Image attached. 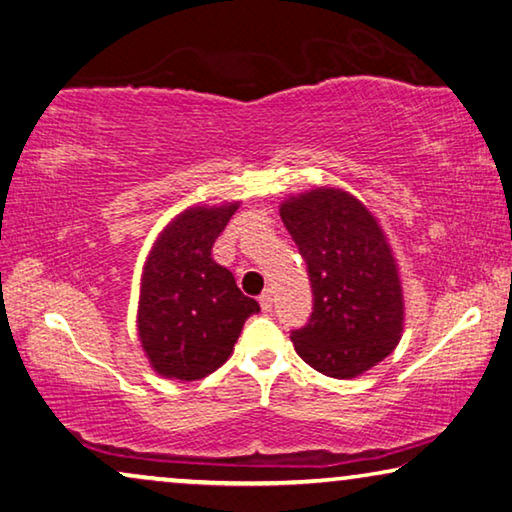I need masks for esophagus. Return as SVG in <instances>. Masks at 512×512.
<instances>
[{"instance_id":"obj_1","label":"esophagus","mask_w":512,"mask_h":512,"mask_svg":"<svg viewBox=\"0 0 512 512\" xmlns=\"http://www.w3.org/2000/svg\"><path fill=\"white\" fill-rule=\"evenodd\" d=\"M258 302H261V309L263 311H270L272 309V293L270 291H265L261 298H258Z\"/></svg>"}]
</instances>
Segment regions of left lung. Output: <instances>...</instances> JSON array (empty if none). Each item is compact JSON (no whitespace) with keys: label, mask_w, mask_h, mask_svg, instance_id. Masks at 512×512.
Returning a JSON list of instances; mask_svg holds the SVG:
<instances>
[{"label":"left lung","mask_w":512,"mask_h":512,"mask_svg":"<svg viewBox=\"0 0 512 512\" xmlns=\"http://www.w3.org/2000/svg\"><path fill=\"white\" fill-rule=\"evenodd\" d=\"M281 221L305 258L314 311L291 332L295 351L332 379H355L395 351L404 330L402 279L379 219L353 194L316 187L288 196Z\"/></svg>","instance_id":"8db88e82"}]
</instances>
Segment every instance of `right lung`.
I'll use <instances>...</instances> for the list:
<instances>
[{
	"mask_svg": "<svg viewBox=\"0 0 512 512\" xmlns=\"http://www.w3.org/2000/svg\"><path fill=\"white\" fill-rule=\"evenodd\" d=\"M240 201L196 205L170 219L145 258L138 298V339L164 379L198 381L231 358L242 325L261 311L212 244Z\"/></svg>",
	"mask_w": 512,
	"mask_h": 512,
	"instance_id": "right-lung-1",
	"label": "right lung"
}]
</instances>
